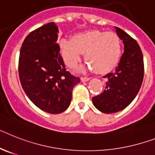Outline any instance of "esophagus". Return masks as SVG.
Instances as JSON below:
<instances>
[{"label": "esophagus", "instance_id": "obj_1", "mask_svg": "<svg viewBox=\"0 0 155 155\" xmlns=\"http://www.w3.org/2000/svg\"><path fill=\"white\" fill-rule=\"evenodd\" d=\"M90 80V78H84V77H82V78H81V81H82V82H85V81H88Z\"/></svg>", "mask_w": 155, "mask_h": 155}]
</instances>
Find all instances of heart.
<instances>
[{
    "label": "heart",
    "instance_id": "heart-1",
    "mask_svg": "<svg viewBox=\"0 0 155 155\" xmlns=\"http://www.w3.org/2000/svg\"><path fill=\"white\" fill-rule=\"evenodd\" d=\"M64 62L70 68L77 66L85 53L86 68L104 74L116 68L122 55V43L114 32L91 30L74 35L59 43Z\"/></svg>",
    "mask_w": 155,
    "mask_h": 155
}]
</instances>
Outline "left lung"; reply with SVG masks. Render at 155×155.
Returning a JSON list of instances; mask_svg holds the SVG:
<instances>
[{"label": "left lung", "instance_id": "1", "mask_svg": "<svg viewBox=\"0 0 155 155\" xmlns=\"http://www.w3.org/2000/svg\"><path fill=\"white\" fill-rule=\"evenodd\" d=\"M124 45V51L114 72L104 77L106 87L102 93L93 97V104L104 113H114L124 109L132 102L143 83L144 65L143 53L135 39L115 27Z\"/></svg>", "mask_w": 155, "mask_h": 155}]
</instances>
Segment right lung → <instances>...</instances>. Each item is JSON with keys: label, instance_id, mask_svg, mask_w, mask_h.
Masks as SVG:
<instances>
[{"label": "right lung", "instance_id": "1", "mask_svg": "<svg viewBox=\"0 0 155 155\" xmlns=\"http://www.w3.org/2000/svg\"><path fill=\"white\" fill-rule=\"evenodd\" d=\"M58 28L54 23L29 33L19 58V76L31 101L44 112L58 114L67 109L74 87L81 81L66 71L57 43Z\"/></svg>", "mask_w": 155, "mask_h": 155}]
</instances>
